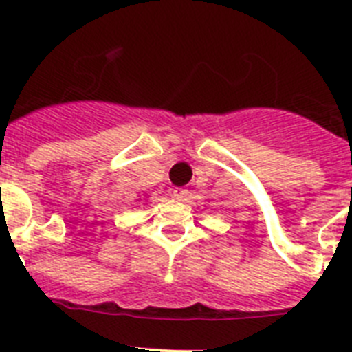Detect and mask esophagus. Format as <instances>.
<instances>
[{"mask_svg":"<svg viewBox=\"0 0 352 352\" xmlns=\"http://www.w3.org/2000/svg\"><path fill=\"white\" fill-rule=\"evenodd\" d=\"M173 195L178 199V201H186V197H188V190L183 188V186H178V188H174L173 190Z\"/></svg>","mask_w":352,"mask_h":352,"instance_id":"1","label":"esophagus"}]
</instances>
